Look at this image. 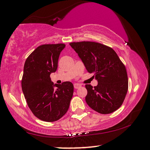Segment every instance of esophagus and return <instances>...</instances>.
Segmentation results:
<instances>
[{
    "instance_id": "34e87169",
    "label": "esophagus",
    "mask_w": 150,
    "mask_h": 150,
    "mask_svg": "<svg viewBox=\"0 0 150 150\" xmlns=\"http://www.w3.org/2000/svg\"><path fill=\"white\" fill-rule=\"evenodd\" d=\"M81 87V85L78 84V83H75L74 84V88L75 89H78L79 88H80Z\"/></svg>"
}]
</instances>
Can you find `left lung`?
Listing matches in <instances>:
<instances>
[{
    "mask_svg": "<svg viewBox=\"0 0 150 150\" xmlns=\"http://www.w3.org/2000/svg\"><path fill=\"white\" fill-rule=\"evenodd\" d=\"M89 73L98 81L93 88L86 84V101L100 114H110L122 104L128 90V77L125 66L110 47L94 42H71Z\"/></svg>",
    "mask_w": 150,
    "mask_h": 150,
    "instance_id": "obj_1",
    "label": "left lung"
}]
</instances>
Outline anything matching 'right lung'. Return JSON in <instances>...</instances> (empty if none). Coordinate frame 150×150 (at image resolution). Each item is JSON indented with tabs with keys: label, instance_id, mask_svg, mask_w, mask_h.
I'll return each mask as SVG.
<instances>
[{
	"label": "right lung",
	"instance_id": "1",
	"mask_svg": "<svg viewBox=\"0 0 150 150\" xmlns=\"http://www.w3.org/2000/svg\"><path fill=\"white\" fill-rule=\"evenodd\" d=\"M64 47V44L40 46L24 64L21 87L27 104L34 116L46 122L56 121L63 117L73 97L72 83L54 84L50 77L57 71L59 55Z\"/></svg>",
	"mask_w": 150,
	"mask_h": 150
}]
</instances>
